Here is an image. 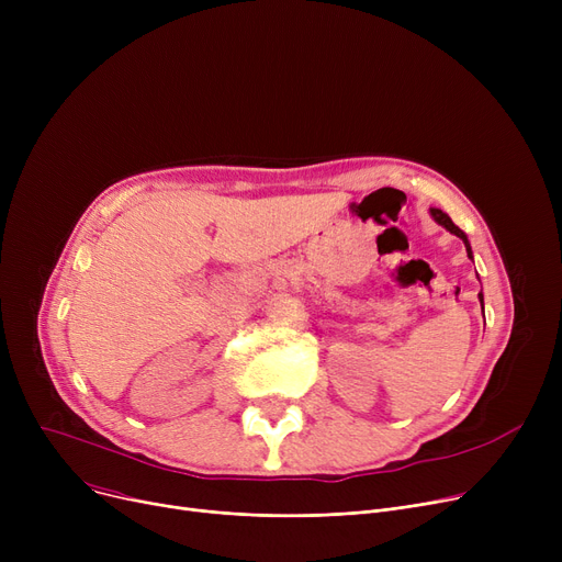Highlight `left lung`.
Returning a JSON list of instances; mask_svg holds the SVG:
<instances>
[{
    "instance_id": "8db88e82",
    "label": "left lung",
    "mask_w": 562,
    "mask_h": 562,
    "mask_svg": "<svg viewBox=\"0 0 562 562\" xmlns=\"http://www.w3.org/2000/svg\"><path fill=\"white\" fill-rule=\"evenodd\" d=\"M430 216L435 218V223L437 225H441V227H445V229H449L451 234H456L458 236V239H462V244H464V248H467V257L469 259H474V252H471V244H469V239H467V234L449 218V214H445V212H441V210H430ZM479 299H481V305H483V291L479 293Z\"/></svg>"
}]
</instances>
